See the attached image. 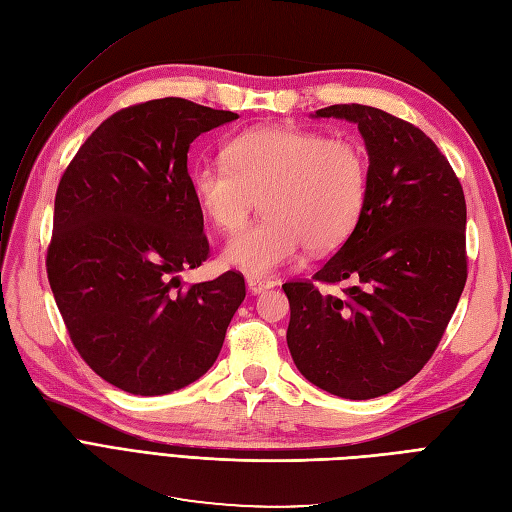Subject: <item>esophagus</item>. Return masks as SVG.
Returning <instances> with one entry per match:
<instances>
[{"label":"esophagus","instance_id":"1","mask_svg":"<svg viewBox=\"0 0 512 512\" xmlns=\"http://www.w3.org/2000/svg\"><path fill=\"white\" fill-rule=\"evenodd\" d=\"M245 284H247V290H250L252 294H262L275 286L273 280H265V277H254V275H247Z\"/></svg>","mask_w":512,"mask_h":512}]
</instances>
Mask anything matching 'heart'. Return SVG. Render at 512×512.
Wrapping results in <instances>:
<instances>
[{"label":"heart","instance_id":"heart-1","mask_svg":"<svg viewBox=\"0 0 512 512\" xmlns=\"http://www.w3.org/2000/svg\"><path fill=\"white\" fill-rule=\"evenodd\" d=\"M228 164H198L190 190L220 230L241 228L258 205L267 218L230 237L222 262L247 275L282 269L307 245L342 243L359 220L367 192V160L359 143L314 130L267 126L226 145Z\"/></svg>","mask_w":512,"mask_h":512}]
</instances>
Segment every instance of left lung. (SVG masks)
<instances>
[{"label":"left lung","mask_w":512,"mask_h":512,"mask_svg":"<svg viewBox=\"0 0 512 512\" xmlns=\"http://www.w3.org/2000/svg\"><path fill=\"white\" fill-rule=\"evenodd\" d=\"M359 126L367 192L354 230L312 282L284 284L292 361L318 389L374 399L431 359L466 286V198L451 164L412 123L374 106L333 104L312 115Z\"/></svg>","instance_id":"obj_1"}]
</instances>
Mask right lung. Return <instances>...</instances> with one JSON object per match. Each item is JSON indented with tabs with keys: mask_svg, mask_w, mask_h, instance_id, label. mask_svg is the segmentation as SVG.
Returning a JSON list of instances; mask_svg holds the SVG:
<instances>
[{
	"mask_svg": "<svg viewBox=\"0 0 512 512\" xmlns=\"http://www.w3.org/2000/svg\"><path fill=\"white\" fill-rule=\"evenodd\" d=\"M237 117L183 98L123 108L59 181L46 254L53 297L74 348L121 391L166 395L205 376L245 299L235 271L179 288V273L209 254L190 145Z\"/></svg>",
	"mask_w": 512,
	"mask_h": 512,
	"instance_id": "right-lung-1",
	"label": "right lung"
}]
</instances>
